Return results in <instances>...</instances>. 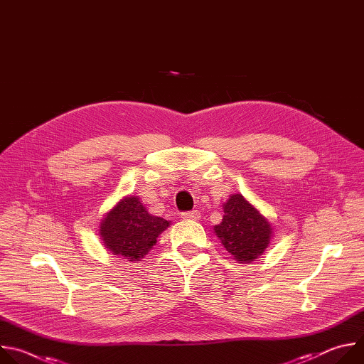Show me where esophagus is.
Here are the masks:
<instances>
[{
	"mask_svg": "<svg viewBox=\"0 0 364 364\" xmlns=\"http://www.w3.org/2000/svg\"><path fill=\"white\" fill-rule=\"evenodd\" d=\"M181 218L186 219V220H198L200 219V213L197 210L184 212V213H181Z\"/></svg>",
	"mask_w": 364,
	"mask_h": 364,
	"instance_id": "34e87169",
	"label": "esophagus"
}]
</instances>
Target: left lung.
I'll return each instance as SVG.
<instances>
[{
  "label": "left lung",
  "instance_id": "left-lung-1",
  "mask_svg": "<svg viewBox=\"0 0 364 364\" xmlns=\"http://www.w3.org/2000/svg\"><path fill=\"white\" fill-rule=\"evenodd\" d=\"M223 212L222 223L215 226L216 236L237 262L250 264L269 246L271 223L242 194H232Z\"/></svg>",
  "mask_w": 364,
  "mask_h": 364
}]
</instances>
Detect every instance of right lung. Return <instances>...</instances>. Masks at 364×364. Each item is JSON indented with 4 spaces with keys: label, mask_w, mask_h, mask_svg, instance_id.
Listing matches in <instances>:
<instances>
[{
    "label": "right lung",
    "mask_w": 364,
    "mask_h": 364,
    "mask_svg": "<svg viewBox=\"0 0 364 364\" xmlns=\"http://www.w3.org/2000/svg\"><path fill=\"white\" fill-rule=\"evenodd\" d=\"M168 226L166 219L149 215L138 196H129L102 219L99 236L111 253L139 262Z\"/></svg>",
    "instance_id": "add662e5"
}]
</instances>
